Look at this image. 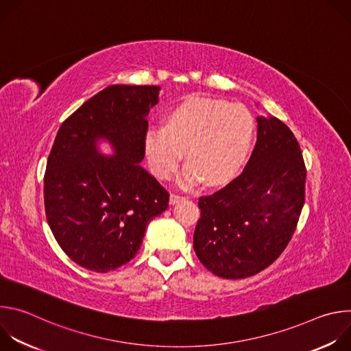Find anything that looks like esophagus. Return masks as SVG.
I'll return each mask as SVG.
<instances>
[{
    "label": "esophagus",
    "instance_id": "34e87169",
    "mask_svg": "<svg viewBox=\"0 0 351 351\" xmlns=\"http://www.w3.org/2000/svg\"><path fill=\"white\" fill-rule=\"evenodd\" d=\"M182 199H184V197H183V195H179V194L172 193V194H171V197H169V203H171V204H176V203L182 202Z\"/></svg>",
    "mask_w": 351,
    "mask_h": 351
}]
</instances>
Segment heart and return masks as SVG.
Wrapping results in <instances>:
<instances>
[{
	"instance_id": "heart-1",
	"label": "heart",
	"mask_w": 351,
	"mask_h": 351,
	"mask_svg": "<svg viewBox=\"0 0 351 351\" xmlns=\"http://www.w3.org/2000/svg\"><path fill=\"white\" fill-rule=\"evenodd\" d=\"M254 136V118L240 104L194 98L179 106L164 128L152 125L144 134L148 167L160 179H169L183 160L184 187L204 180L218 186L230 180L244 164Z\"/></svg>"
}]
</instances>
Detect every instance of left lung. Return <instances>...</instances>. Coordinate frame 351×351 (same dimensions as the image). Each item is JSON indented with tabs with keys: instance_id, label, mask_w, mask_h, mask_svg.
Instances as JSON below:
<instances>
[{
	"instance_id": "left-lung-1",
	"label": "left lung",
	"mask_w": 351,
	"mask_h": 351,
	"mask_svg": "<svg viewBox=\"0 0 351 351\" xmlns=\"http://www.w3.org/2000/svg\"><path fill=\"white\" fill-rule=\"evenodd\" d=\"M257 122V143L243 172L198 199L194 252L225 279L268 268L289 244L304 206L307 169L297 138L275 117Z\"/></svg>"
}]
</instances>
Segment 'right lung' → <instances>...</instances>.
Listing matches in <instances>:
<instances>
[{
  "label": "right lung",
  "instance_id": "add662e5",
  "mask_svg": "<svg viewBox=\"0 0 351 351\" xmlns=\"http://www.w3.org/2000/svg\"><path fill=\"white\" fill-rule=\"evenodd\" d=\"M158 86L114 84L68 117L44 173L47 222L77 265L108 272L129 263L145 226L168 208L169 193L140 162L145 115L158 103ZM107 138L117 156L103 158L95 143Z\"/></svg>",
  "mask_w": 351,
  "mask_h": 351
}]
</instances>
